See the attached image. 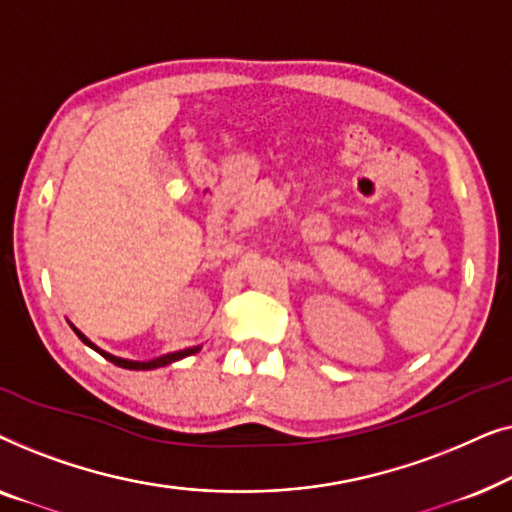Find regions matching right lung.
I'll return each mask as SVG.
<instances>
[{
	"label": "right lung",
	"mask_w": 512,
	"mask_h": 512,
	"mask_svg": "<svg viewBox=\"0 0 512 512\" xmlns=\"http://www.w3.org/2000/svg\"><path fill=\"white\" fill-rule=\"evenodd\" d=\"M69 326H72V324H69ZM72 328H74V333L81 338L83 345H88L90 349H95L97 354H102L104 359L114 363V366H118V368H128V370H153V368H163V366H170V363H174V361L184 359V356H191V354H195V352H200V347H188V349H181V352L163 354V356H158V359H151V361H130V359H121V356H114V354L104 352V349L97 347L95 342H90V340L86 338V335H83V333L79 331V328H76V326H72Z\"/></svg>",
	"instance_id": "1"
}]
</instances>
